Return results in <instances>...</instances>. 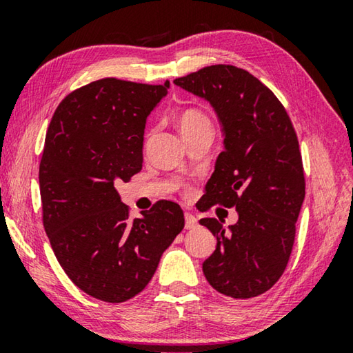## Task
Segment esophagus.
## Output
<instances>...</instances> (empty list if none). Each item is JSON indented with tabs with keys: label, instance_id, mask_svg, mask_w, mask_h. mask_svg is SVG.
<instances>
[{
	"label": "esophagus",
	"instance_id": "obj_1",
	"mask_svg": "<svg viewBox=\"0 0 353 353\" xmlns=\"http://www.w3.org/2000/svg\"><path fill=\"white\" fill-rule=\"evenodd\" d=\"M198 225H199L198 218H196L194 214L185 213V229H187V230H194V229H198Z\"/></svg>",
	"mask_w": 353,
	"mask_h": 353
}]
</instances>
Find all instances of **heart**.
<instances>
[{"instance_id":"heart-1","label":"heart","mask_w":353,"mask_h":353,"mask_svg":"<svg viewBox=\"0 0 353 353\" xmlns=\"http://www.w3.org/2000/svg\"><path fill=\"white\" fill-rule=\"evenodd\" d=\"M177 124L182 134L190 132V130H194L201 126H212L210 119L207 118L205 113H202L198 109L183 110L177 118Z\"/></svg>"}]
</instances>
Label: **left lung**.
<instances>
[{"mask_svg": "<svg viewBox=\"0 0 353 353\" xmlns=\"http://www.w3.org/2000/svg\"><path fill=\"white\" fill-rule=\"evenodd\" d=\"M174 83L210 103L224 137L205 185L204 210L219 204L238 212L229 229L216 218L199 221L216 236L202 271L221 294L260 296L288 265L305 198L296 130L276 94L243 68L212 65Z\"/></svg>", "mask_w": 353, "mask_h": 353, "instance_id": "1", "label": "left lung"}]
</instances>
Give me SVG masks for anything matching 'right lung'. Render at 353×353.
I'll return each mask as SVG.
<instances>
[{
    "label": "right lung",
    "mask_w": 353,
    "mask_h": 353,
    "mask_svg": "<svg viewBox=\"0 0 353 353\" xmlns=\"http://www.w3.org/2000/svg\"><path fill=\"white\" fill-rule=\"evenodd\" d=\"M168 88L170 81H94L71 92L48 128L39 170L45 232L71 282L99 301L145 290L185 225L171 201L130 221L115 188L140 172L146 119Z\"/></svg>",
    "instance_id": "obj_1"
}]
</instances>
